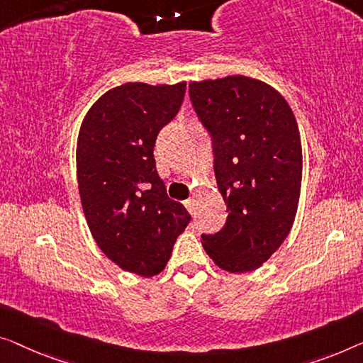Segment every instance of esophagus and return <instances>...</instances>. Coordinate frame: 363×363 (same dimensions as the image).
<instances>
[{
  "label": "esophagus",
  "instance_id": "obj_1",
  "mask_svg": "<svg viewBox=\"0 0 363 363\" xmlns=\"http://www.w3.org/2000/svg\"><path fill=\"white\" fill-rule=\"evenodd\" d=\"M184 205H186V208L191 212L192 215L196 213V199H187L186 202H184Z\"/></svg>",
  "mask_w": 363,
  "mask_h": 363
}]
</instances>
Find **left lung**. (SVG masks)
Segmentation results:
<instances>
[{
    "label": "left lung",
    "mask_w": 363,
    "mask_h": 363,
    "mask_svg": "<svg viewBox=\"0 0 363 363\" xmlns=\"http://www.w3.org/2000/svg\"><path fill=\"white\" fill-rule=\"evenodd\" d=\"M189 93L213 138L228 212L221 231L202 235V246L226 272L256 270L294 226L303 169L298 123L277 89L242 74L192 81Z\"/></svg>",
    "instance_id": "left-lung-1"
}]
</instances>
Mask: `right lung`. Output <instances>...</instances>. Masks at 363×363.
<instances>
[{
	"instance_id": "1",
	"label": "right lung",
	"mask_w": 363,
	"mask_h": 363,
	"mask_svg": "<svg viewBox=\"0 0 363 363\" xmlns=\"http://www.w3.org/2000/svg\"><path fill=\"white\" fill-rule=\"evenodd\" d=\"M186 81L125 83L102 94L81 122L77 176L99 250L122 270L153 277L166 267L191 215L167 197L153 148L181 109Z\"/></svg>"
}]
</instances>
